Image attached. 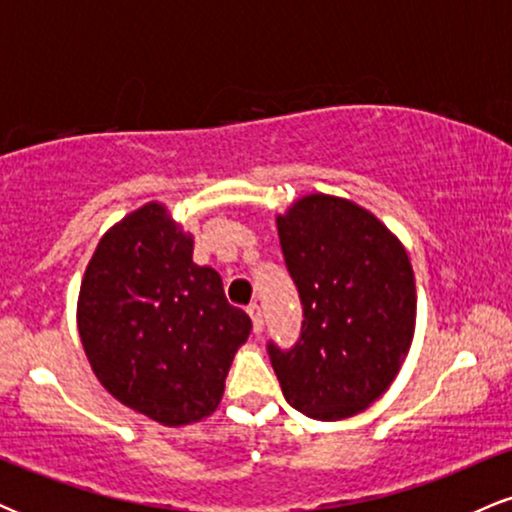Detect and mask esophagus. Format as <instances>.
Returning <instances> with one entry per match:
<instances>
[{
	"label": "esophagus",
	"instance_id": "34e87169",
	"mask_svg": "<svg viewBox=\"0 0 512 512\" xmlns=\"http://www.w3.org/2000/svg\"><path fill=\"white\" fill-rule=\"evenodd\" d=\"M248 313H250V317H252V330H255V334H260L262 327H264L262 308H260V305H257V303H252V305H248Z\"/></svg>",
	"mask_w": 512,
	"mask_h": 512
}]
</instances>
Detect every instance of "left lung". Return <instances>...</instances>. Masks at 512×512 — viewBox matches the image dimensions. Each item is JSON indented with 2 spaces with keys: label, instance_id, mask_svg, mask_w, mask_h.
Wrapping results in <instances>:
<instances>
[{
  "label": "left lung",
  "instance_id": "left-lung-1",
  "mask_svg": "<svg viewBox=\"0 0 512 512\" xmlns=\"http://www.w3.org/2000/svg\"><path fill=\"white\" fill-rule=\"evenodd\" d=\"M303 305L301 337L267 354L293 409L320 421L363 411L397 378L414 337V272L402 243L349 199L308 195L276 216Z\"/></svg>",
  "mask_w": 512,
  "mask_h": 512
}]
</instances>
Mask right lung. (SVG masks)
Here are the masks:
<instances>
[{
  "instance_id": "obj_1",
  "label": "right lung",
  "mask_w": 512,
  "mask_h": 512,
  "mask_svg": "<svg viewBox=\"0 0 512 512\" xmlns=\"http://www.w3.org/2000/svg\"><path fill=\"white\" fill-rule=\"evenodd\" d=\"M81 344L115 399L163 426L219 407L228 368L252 322L216 269L192 262V236L149 202L115 223L79 293Z\"/></svg>"
}]
</instances>
